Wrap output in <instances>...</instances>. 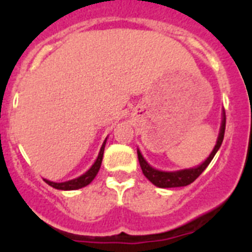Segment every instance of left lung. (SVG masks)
I'll use <instances>...</instances> for the list:
<instances>
[{
	"label": "left lung",
	"instance_id": "8db88e82",
	"mask_svg": "<svg viewBox=\"0 0 252 252\" xmlns=\"http://www.w3.org/2000/svg\"><path fill=\"white\" fill-rule=\"evenodd\" d=\"M224 128H226V113L223 111V117H222V124H221V130H220V135H218L217 144H216L215 149L211 153L207 160L204 162H202L201 165L195 166L192 169H184V170L179 171H161L154 169L153 166H150L146 162V160L142 158L141 153L137 150V158H139L140 166H141V170L144 173L146 178L150 180L154 186L159 187V188H175V187H186L188 184L193 183L195 179H197L199 175L204 171V169L209 165V162L212 161V159L215 158L216 153L218 151V149L221 148L222 141H223L224 136Z\"/></svg>",
	"mask_w": 252,
	"mask_h": 252
}]
</instances>
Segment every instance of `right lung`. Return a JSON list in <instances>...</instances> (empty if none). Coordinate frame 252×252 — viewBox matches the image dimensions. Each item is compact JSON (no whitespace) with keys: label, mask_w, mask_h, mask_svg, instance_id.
Listing matches in <instances>:
<instances>
[{"label":"right lung","mask_w":252,"mask_h":252,"mask_svg":"<svg viewBox=\"0 0 252 252\" xmlns=\"http://www.w3.org/2000/svg\"><path fill=\"white\" fill-rule=\"evenodd\" d=\"M106 140H104L103 145H102L101 150H99L98 158H97V160L94 161V164H93V165L91 166L90 170L86 171L83 175L75 178V179L68 180V182H63V183H54V182H50V180H46V179H44V180H45L46 183H48L50 187H53V188H55V189H60V190H75V189H81V188H83V187L88 186V184H90L91 182L94 179L95 175H97V173H98L99 168H101L102 158H103V151H104V145H106Z\"/></svg>","instance_id":"1"}]
</instances>
